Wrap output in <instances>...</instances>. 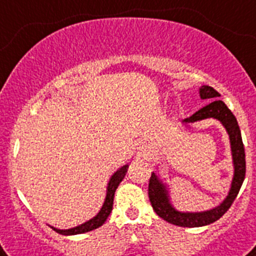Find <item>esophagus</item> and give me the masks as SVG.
Returning <instances> with one entry per match:
<instances>
[{"instance_id": "1", "label": "esophagus", "mask_w": 256, "mask_h": 256, "mask_svg": "<svg viewBox=\"0 0 256 256\" xmlns=\"http://www.w3.org/2000/svg\"><path fill=\"white\" fill-rule=\"evenodd\" d=\"M135 150H136V154L139 156V157H144V158H146V157H150V153H152V148H150V144L146 143V142H138Z\"/></svg>"}]
</instances>
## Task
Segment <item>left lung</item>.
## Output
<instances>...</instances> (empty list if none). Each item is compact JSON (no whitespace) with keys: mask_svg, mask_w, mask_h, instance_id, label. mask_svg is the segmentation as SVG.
I'll return each mask as SVG.
<instances>
[{"mask_svg":"<svg viewBox=\"0 0 256 256\" xmlns=\"http://www.w3.org/2000/svg\"><path fill=\"white\" fill-rule=\"evenodd\" d=\"M198 94L202 100H208L210 103L197 110L190 117L183 120L182 125L190 126V124H194V122L214 118L220 122L223 128H226V134L230 136L233 164V178L232 182H230L228 194L219 205L212 208H208V210L182 211L178 210L172 204L170 186L166 183L165 179H162L158 172H152V176L150 179V186H148V196H150V201L152 204L153 210L156 211V214L162 218L164 220L174 224V226H188V228L208 226V224L216 222L218 219H220L238 194L240 188L244 183L246 174L245 148H244V143H242L241 130H240L234 114L224 104V102L219 100L220 94L211 86H201L198 88Z\"/></svg>","mask_w":256,"mask_h":256,"instance_id":"left-lung-1","label":"left lung"}]
</instances>
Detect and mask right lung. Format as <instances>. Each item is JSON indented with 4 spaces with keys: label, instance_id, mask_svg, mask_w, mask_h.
I'll use <instances>...</instances> for the list:
<instances>
[{
    "label": "right lung",
    "instance_id": "obj_1",
    "mask_svg": "<svg viewBox=\"0 0 256 256\" xmlns=\"http://www.w3.org/2000/svg\"><path fill=\"white\" fill-rule=\"evenodd\" d=\"M128 165L126 164V165L121 166V168L116 171V172H113L110 182H108V184H106V198H104L103 206H102L99 212H98L94 218H91V219L86 220L85 223L80 224V226H73V228H68V230H59V228H55V226H50L51 228H52L56 233H59V234L73 236V234H81V233L90 232V230H96V228L103 226V224L106 223V219H108V216H110V212H112L114 192L116 190H117V186H120V183L124 180V178H125L126 172H128Z\"/></svg>",
    "mask_w": 256,
    "mask_h": 256
}]
</instances>
